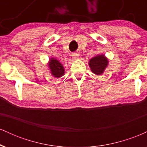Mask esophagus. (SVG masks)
<instances>
[{
    "label": "esophagus",
    "instance_id": "esophagus-1",
    "mask_svg": "<svg viewBox=\"0 0 147 147\" xmlns=\"http://www.w3.org/2000/svg\"><path fill=\"white\" fill-rule=\"evenodd\" d=\"M72 59H77L79 58V54L77 53V52H74V53L72 54Z\"/></svg>",
    "mask_w": 147,
    "mask_h": 147
}]
</instances>
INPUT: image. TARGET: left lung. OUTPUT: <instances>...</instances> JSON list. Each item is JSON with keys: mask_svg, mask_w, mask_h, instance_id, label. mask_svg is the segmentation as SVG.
<instances>
[{"mask_svg": "<svg viewBox=\"0 0 147 147\" xmlns=\"http://www.w3.org/2000/svg\"><path fill=\"white\" fill-rule=\"evenodd\" d=\"M88 65L94 74L101 75L109 65V59L104 55H97L90 59Z\"/></svg>", "mask_w": 147, "mask_h": 147, "instance_id": "8db88e82", "label": "left lung"}]
</instances>
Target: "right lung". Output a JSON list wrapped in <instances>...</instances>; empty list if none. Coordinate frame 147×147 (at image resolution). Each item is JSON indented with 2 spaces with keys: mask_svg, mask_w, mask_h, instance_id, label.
<instances>
[{
  "mask_svg": "<svg viewBox=\"0 0 147 147\" xmlns=\"http://www.w3.org/2000/svg\"><path fill=\"white\" fill-rule=\"evenodd\" d=\"M48 64L52 75L54 77L60 78L65 74L63 65L56 59L50 58Z\"/></svg>",
  "mask_w": 147,
  "mask_h": 147,
  "instance_id": "right-lung-1",
  "label": "right lung"
}]
</instances>
